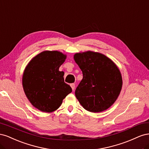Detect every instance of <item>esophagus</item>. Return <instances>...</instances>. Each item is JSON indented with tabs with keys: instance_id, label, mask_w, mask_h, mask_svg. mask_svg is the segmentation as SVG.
I'll return each instance as SVG.
<instances>
[{
	"instance_id": "34e87169",
	"label": "esophagus",
	"mask_w": 149,
	"mask_h": 149,
	"mask_svg": "<svg viewBox=\"0 0 149 149\" xmlns=\"http://www.w3.org/2000/svg\"><path fill=\"white\" fill-rule=\"evenodd\" d=\"M70 86H71V88H72V90H73V91H74V88H75V84L72 83V84H70Z\"/></svg>"
}]
</instances>
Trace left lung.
Returning a JSON list of instances; mask_svg holds the SVG:
<instances>
[{
  "label": "left lung",
  "instance_id": "left-lung-1",
  "mask_svg": "<svg viewBox=\"0 0 149 149\" xmlns=\"http://www.w3.org/2000/svg\"><path fill=\"white\" fill-rule=\"evenodd\" d=\"M74 59L83 75L75 90L76 98L89 112L106 110L116 101L122 88L118 68L109 58L96 52L76 53Z\"/></svg>",
  "mask_w": 149,
  "mask_h": 149
}]
</instances>
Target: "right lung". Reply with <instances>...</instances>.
<instances>
[{"instance_id":"1","label":"right lung","mask_w":149,"mask_h":149,"mask_svg":"<svg viewBox=\"0 0 149 149\" xmlns=\"http://www.w3.org/2000/svg\"><path fill=\"white\" fill-rule=\"evenodd\" d=\"M66 55L57 51H45L31 60L24 71L22 84L26 97L40 111L51 112L61 106L71 93L64 81V72L59 68Z\"/></svg>"}]
</instances>
